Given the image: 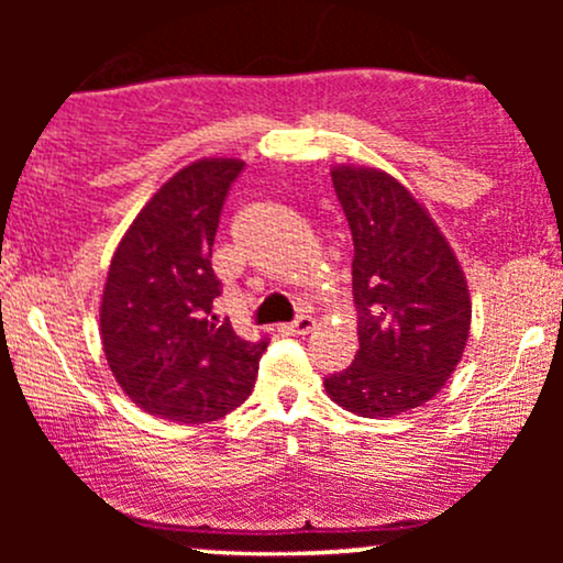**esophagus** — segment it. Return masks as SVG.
<instances>
[{
    "label": "esophagus",
    "mask_w": 563,
    "mask_h": 563,
    "mask_svg": "<svg viewBox=\"0 0 563 563\" xmlns=\"http://www.w3.org/2000/svg\"><path fill=\"white\" fill-rule=\"evenodd\" d=\"M283 331L296 333V335H303V333L314 331V318H312V314H299V318L290 322V325L283 328Z\"/></svg>",
    "instance_id": "esophagus-1"
}]
</instances>
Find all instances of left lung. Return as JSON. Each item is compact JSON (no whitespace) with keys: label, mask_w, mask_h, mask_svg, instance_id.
Here are the masks:
<instances>
[{"label":"left lung","mask_w":563,"mask_h":563,"mask_svg":"<svg viewBox=\"0 0 563 563\" xmlns=\"http://www.w3.org/2000/svg\"><path fill=\"white\" fill-rule=\"evenodd\" d=\"M331 179L352 230L360 349L325 389L349 412L391 418L429 402L461 363L471 328L466 277L397 179L352 166Z\"/></svg>","instance_id":"1"}]
</instances>
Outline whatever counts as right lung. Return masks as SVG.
Segmentation results:
<instances>
[{
	"instance_id": "1",
	"label": "right lung",
	"mask_w": 563,
	"mask_h": 563,
	"mask_svg": "<svg viewBox=\"0 0 563 563\" xmlns=\"http://www.w3.org/2000/svg\"><path fill=\"white\" fill-rule=\"evenodd\" d=\"M245 169L203 158L147 200L108 269L100 307L106 360L134 405L179 423L228 416L254 389L269 339L245 341L219 322L211 267L222 206Z\"/></svg>"
}]
</instances>
